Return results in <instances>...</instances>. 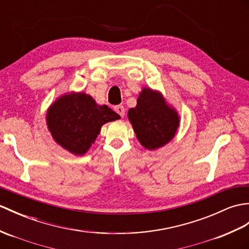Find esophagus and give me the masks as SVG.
<instances>
[{
  "label": "esophagus",
  "instance_id": "obj_1",
  "mask_svg": "<svg viewBox=\"0 0 249 249\" xmlns=\"http://www.w3.org/2000/svg\"><path fill=\"white\" fill-rule=\"evenodd\" d=\"M114 111L117 112L118 114H120L121 118H124V117H125V108H124L122 105L115 106V107H114Z\"/></svg>",
  "mask_w": 249,
  "mask_h": 249
}]
</instances>
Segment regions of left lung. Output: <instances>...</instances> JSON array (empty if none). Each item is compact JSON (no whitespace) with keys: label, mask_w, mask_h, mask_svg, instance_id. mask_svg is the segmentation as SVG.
<instances>
[{"label":"left lung","mask_w":249,"mask_h":249,"mask_svg":"<svg viewBox=\"0 0 249 249\" xmlns=\"http://www.w3.org/2000/svg\"><path fill=\"white\" fill-rule=\"evenodd\" d=\"M128 119L139 142L151 151L169 143L179 126L175 109L166 105L160 93L148 88L142 90L137 106L129 109Z\"/></svg>","instance_id":"1"}]
</instances>
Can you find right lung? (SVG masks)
<instances>
[{"label": "right lung", "mask_w": 249, "mask_h": 249, "mask_svg": "<svg viewBox=\"0 0 249 249\" xmlns=\"http://www.w3.org/2000/svg\"><path fill=\"white\" fill-rule=\"evenodd\" d=\"M118 119V113L106 105H97L86 93L59 97L46 114V123L55 141L74 155H84L95 141L101 127Z\"/></svg>", "instance_id": "right-lung-1"}]
</instances>
